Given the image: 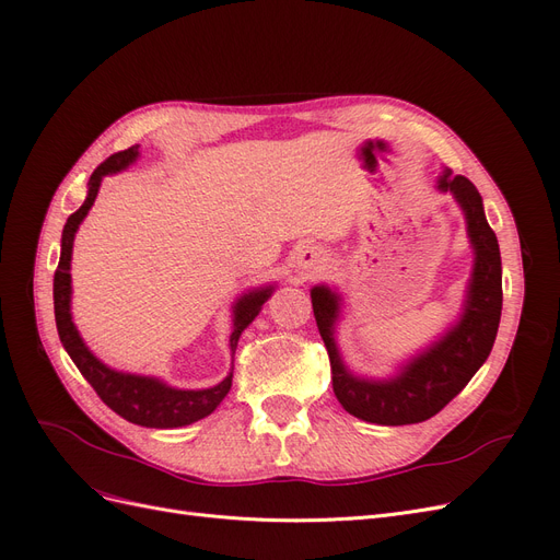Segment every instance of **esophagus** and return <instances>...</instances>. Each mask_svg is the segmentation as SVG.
Masks as SVG:
<instances>
[{
    "label": "esophagus",
    "instance_id": "1",
    "mask_svg": "<svg viewBox=\"0 0 560 560\" xmlns=\"http://www.w3.org/2000/svg\"><path fill=\"white\" fill-rule=\"evenodd\" d=\"M327 261H329V257L322 247H303L296 254L299 273L306 276V278H313V276L322 273V270H325V266H327Z\"/></svg>",
    "mask_w": 560,
    "mask_h": 560
}]
</instances>
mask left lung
Here are the masks:
<instances>
[{
  "mask_svg": "<svg viewBox=\"0 0 560 560\" xmlns=\"http://www.w3.org/2000/svg\"><path fill=\"white\" fill-rule=\"evenodd\" d=\"M436 189L451 194L465 214L467 238L474 252L471 278L455 325L404 362L395 376L364 378L348 369L336 343L343 299L327 284H315L311 290L317 329L329 352L334 395L350 416L376 425H413L436 416L481 369L498 336L502 261L498 238L483 212L481 194L467 177H453L448 167L439 175Z\"/></svg>",
  "mask_w": 560,
  "mask_h": 560,
  "instance_id": "obj_1",
  "label": "left lung"
}]
</instances>
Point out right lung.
Returning <instances> with one entry per match:
<instances>
[{
  "label": "right lung",
  "mask_w": 560,
  "mask_h": 560,
  "mask_svg": "<svg viewBox=\"0 0 560 560\" xmlns=\"http://www.w3.org/2000/svg\"><path fill=\"white\" fill-rule=\"evenodd\" d=\"M138 159H140V144H135L126 151L112 154L105 163H100L89 179L86 200H83V206L67 219V224L62 229V241H60V261L54 278L56 327H58L62 348L81 371V376L93 385L100 399H103L112 411H116L128 422H135V425H142V428H159V430L184 428V425H191V422L200 418L210 416L217 406L222 404V399L231 389L233 371H229V376L222 383L206 389H182V387L167 385L156 376L126 374V371H116L107 366L103 360L95 358L93 350L83 343V338L72 319L70 268H72L74 235L83 219H86L89 210L93 208L103 177L126 171V167L132 165ZM273 290H276L273 284L257 287V290H249L233 303V331L229 338L231 354H235L241 334L252 325V319L259 315L261 306L268 301V296L273 294Z\"/></svg>",
  "instance_id": "obj_1"
}]
</instances>
